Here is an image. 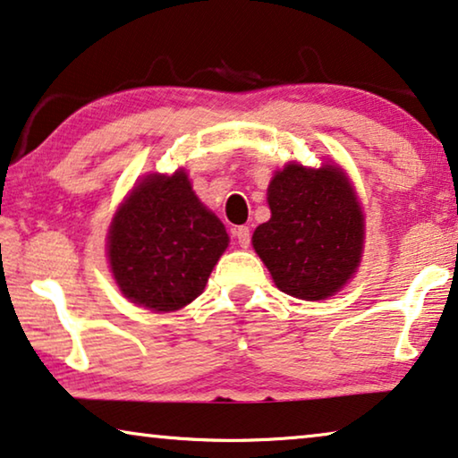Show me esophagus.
<instances>
[{
	"instance_id": "34e87169",
	"label": "esophagus",
	"mask_w": 458,
	"mask_h": 458,
	"mask_svg": "<svg viewBox=\"0 0 458 458\" xmlns=\"http://www.w3.org/2000/svg\"><path fill=\"white\" fill-rule=\"evenodd\" d=\"M234 234H236L238 244H241L242 249H249V244H250V228L249 226H238L234 230Z\"/></svg>"
}]
</instances>
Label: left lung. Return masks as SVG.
Instances as JSON below:
<instances>
[{"mask_svg":"<svg viewBox=\"0 0 458 458\" xmlns=\"http://www.w3.org/2000/svg\"><path fill=\"white\" fill-rule=\"evenodd\" d=\"M269 222L252 247L285 294L325 300L356 273L364 249V214L356 191L335 164H288L267 189Z\"/></svg>","mask_w":458,"mask_h":458,"instance_id":"left-lung-1","label":"left lung"}]
</instances>
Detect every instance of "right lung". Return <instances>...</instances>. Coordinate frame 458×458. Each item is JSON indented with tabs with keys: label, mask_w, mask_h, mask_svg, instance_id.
Segmentation results:
<instances>
[{
	"label": "right lung",
	"mask_w": 458,
	"mask_h": 458,
	"mask_svg": "<svg viewBox=\"0 0 458 458\" xmlns=\"http://www.w3.org/2000/svg\"><path fill=\"white\" fill-rule=\"evenodd\" d=\"M228 241L220 217L199 201L185 170H176L133 187L113 217L106 250L123 296L170 312L201 294Z\"/></svg>",
	"instance_id": "add662e5"
}]
</instances>
